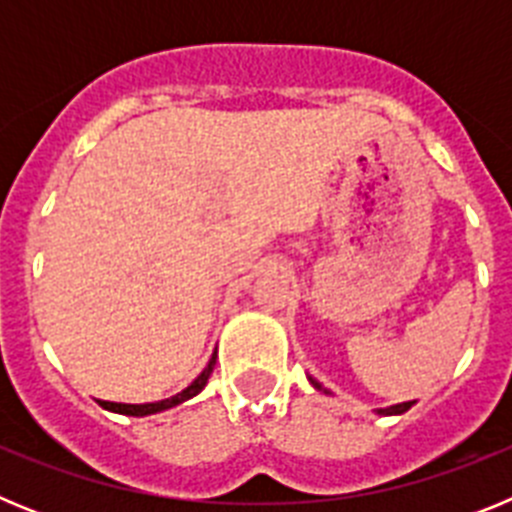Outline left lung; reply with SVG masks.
Returning <instances> with one entry per match:
<instances>
[{
  "instance_id": "left-lung-1",
  "label": "left lung",
  "mask_w": 512,
  "mask_h": 512,
  "mask_svg": "<svg viewBox=\"0 0 512 512\" xmlns=\"http://www.w3.org/2000/svg\"><path fill=\"white\" fill-rule=\"evenodd\" d=\"M307 379H310V384H312V387H315V390L328 392V390H325V387H323V384L318 382V379H312V377H307ZM413 405H415V400H413V402H400V405H390V408H379L377 415H402V413H408V410L413 408Z\"/></svg>"
}]
</instances>
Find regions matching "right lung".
<instances>
[{
    "label": "right lung",
    "mask_w": 512,
    "mask_h": 512,
    "mask_svg": "<svg viewBox=\"0 0 512 512\" xmlns=\"http://www.w3.org/2000/svg\"><path fill=\"white\" fill-rule=\"evenodd\" d=\"M215 359L217 354H212L210 364L202 369V374L197 379H194L192 384H189L187 390L176 392L174 397H166V400H158V402H146V405H125V402H104L99 400V405H102L104 410H110V413H120V415H133V418H143V415H156V413H164V410L169 408H176V405H182V402L192 400V397L200 395L202 390H205L207 379H210L212 369H215Z\"/></svg>",
    "instance_id": "add662e5"
}]
</instances>
